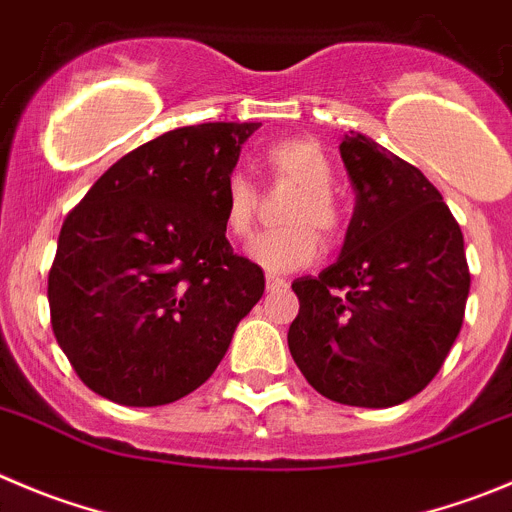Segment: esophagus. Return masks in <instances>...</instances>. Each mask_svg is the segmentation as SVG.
<instances>
[{
    "label": "esophagus",
    "mask_w": 512,
    "mask_h": 512,
    "mask_svg": "<svg viewBox=\"0 0 512 512\" xmlns=\"http://www.w3.org/2000/svg\"><path fill=\"white\" fill-rule=\"evenodd\" d=\"M265 283H267V290L288 288V283H285L283 278H278V275H272V272H267V275H265Z\"/></svg>",
    "instance_id": "obj_1"
}]
</instances>
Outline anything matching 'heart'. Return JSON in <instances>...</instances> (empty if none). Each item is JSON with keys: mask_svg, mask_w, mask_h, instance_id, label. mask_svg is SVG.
<instances>
[{"mask_svg": "<svg viewBox=\"0 0 512 512\" xmlns=\"http://www.w3.org/2000/svg\"><path fill=\"white\" fill-rule=\"evenodd\" d=\"M265 164L275 181L295 186L285 204L288 227L257 234L247 245V257L270 272H290L310 265L321 252L318 234L333 237L341 227V209L333 197L336 171L321 146L308 138H285L265 151ZM257 212V191L245 174H232L224 184V229L232 237L252 232Z\"/></svg>", "mask_w": 512, "mask_h": 512, "instance_id": "heart-1", "label": "heart"}]
</instances>
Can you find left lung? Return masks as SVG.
<instances>
[{
    "label": "left lung",
    "instance_id": "1",
    "mask_svg": "<svg viewBox=\"0 0 512 512\" xmlns=\"http://www.w3.org/2000/svg\"><path fill=\"white\" fill-rule=\"evenodd\" d=\"M341 159L356 207L338 260L293 283L288 346L308 384L348 407L384 409L417 396L442 369L465 318V240L417 166L364 133Z\"/></svg>",
    "mask_w": 512,
    "mask_h": 512
}]
</instances>
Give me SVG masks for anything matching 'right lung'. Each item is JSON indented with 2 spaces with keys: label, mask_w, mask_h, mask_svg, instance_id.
I'll use <instances>...</instances> for the list:
<instances>
[{
  "label": "right lung",
  "mask_w": 512,
  "mask_h": 512,
  "mask_svg": "<svg viewBox=\"0 0 512 512\" xmlns=\"http://www.w3.org/2000/svg\"><path fill=\"white\" fill-rule=\"evenodd\" d=\"M260 123L176 128L105 171L62 224L52 331L88 389L161 407L204 384L265 293L234 255L224 184Z\"/></svg>",
  "instance_id": "obj_1"
}]
</instances>
